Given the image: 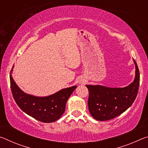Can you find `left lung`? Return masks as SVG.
<instances>
[{
	"label": "left lung",
	"instance_id": "obj_1",
	"mask_svg": "<svg viewBox=\"0 0 148 148\" xmlns=\"http://www.w3.org/2000/svg\"><path fill=\"white\" fill-rule=\"evenodd\" d=\"M133 82L124 87H109L100 85H86L89 90L88 107L95 119L106 121L114 118L129 108L137 96L140 84V72L135 60Z\"/></svg>",
	"mask_w": 148,
	"mask_h": 148
}]
</instances>
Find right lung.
I'll return each instance as SVG.
<instances>
[{"label":"right lung","instance_id":"1","mask_svg":"<svg viewBox=\"0 0 148 148\" xmlns=\"http://www.w3.org/2000/svg\"><path fill=\"white\" fill-rule=\"evenodd\" d=\"M14 66L10 74V86L15 101L23 111L43 123L57 121L65 111L66 102L77 86L62 89L46 97H36L22 91L12 77Z\"/></svg>","mask_w":148,"mask_h":148}]
</instances>
